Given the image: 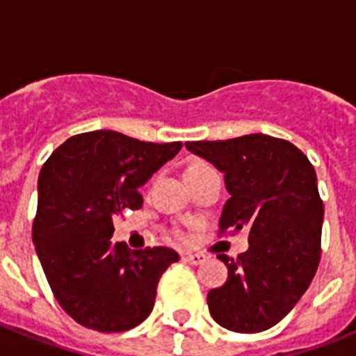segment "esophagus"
Returning <instances> with one entry per match:
<instances>
[{
	"label": "esophagus",
	"instance_id": "esophagus-1",
	"mask_svg": "<svg viewBox=\"0 0 356 356\" xmlns=\"http://www.w3.org/2000/svg\"><path fill=\"white\" fill-rule=\"evenodd\" d=\"M184 260L188 264H193V266H200V264L205 262V254L200 253H185Z\"/></svg>",
	"mask_w": 356,
	"mask_h": 356
}]
</instances>
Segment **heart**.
<instances>
[{"label":"heart","mask_w":356,"mask_h":356,"mask_svg":"<svg viewBox=\"0 0 356 356\" xmlns=\"http://www.w3.org/2000/svg\"><path fill=\"white\" fill-rule=\"evenodd\" d=\"M201 165H205V163H194V165H191V168H201Z\"/></svg>","instance_id":"heart-1"}]
</instances>
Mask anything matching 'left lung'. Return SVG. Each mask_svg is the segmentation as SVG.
I'll return each mask as SVG.
<instances>
[{
  "label": "left lung",
  "instance_id": "obj_1",
  "mask_svg": "<svg viewBox=\"0 0 356 356\" xmlns=\"http://www.w3.org/2000/svg\"><path fill=\"white\" fill-rule=\"evenodd\" d=\"M185 147L225 175L221 234L246 228L250 242L237 260L217 254L228 280L207 296L210 316L237 333L269 330L300 301L319 266L325 209L314 165L294 144L266 134Z\"/></svg>",
  "mask_w": 356,
  "mask_h": 356
}]
</instances>
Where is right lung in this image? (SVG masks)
<instances>
[{
  "mask_svg": "<svg viewBox=\"0 0 356 356\" xmlns=\"http://www.w3.org/2000/svg\"><path fill=\"white\" fill-rule=\"evenodd\" d=\"M180 149L96 130L65 140L40 169L31 237L56 301L85 328L140 325L162 273L180 260L169 248L137 251L110 241L115 217L143 207L139 188Z\"/></svg>",
  "mask_w": 356,
  "mask_h": 356,
  "instance_id": "1",
  "label": "right lung"
}]
</instances>
